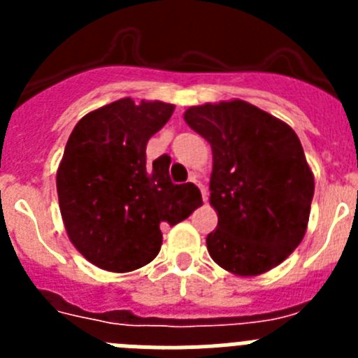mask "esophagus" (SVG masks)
I'll return each instance as SVG.
<instances>
[{
    "instance_id": "34e87169",
    "label": "esophagus",
    "mask_w": 358,
    "mask_h": 358,
    "mask_svg": "<svg viewBox=\"0 0 358 358\" xmlns=\"http://www.w3.org/2000/svg\"><path fill=\"white\" fill-rule=\"evenodd\" d=\"M189 181H192V182H195V185L199 186V189H201V194H202V199H204V201H206V199H208L206 186H204V182H202L201 179H199V176H197V173H192V176H189Z\"/></svg>"
}]
</instances>
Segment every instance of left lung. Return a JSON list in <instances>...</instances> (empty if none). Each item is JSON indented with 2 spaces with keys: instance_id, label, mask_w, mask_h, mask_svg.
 Here are the masks:
<instances>
[{
  "instance_id": "obj_1",
  "label": "left lung",
  "mask_w": 358,
  "mask_h": 358,
  "mask_svg": "<svg viewBox=\"0 0 358 358\" xmlns=\"http://www.w3.org/2000/svg\"><path fill=\"white\" fill-rule=\"evenodd\" d=\"M185 122L213 152L210 204L213 262L236 276L264 274L292 255L306 233L314 173L292 127L243 100L186 109Z\"/></svg>"
}]
</instances>
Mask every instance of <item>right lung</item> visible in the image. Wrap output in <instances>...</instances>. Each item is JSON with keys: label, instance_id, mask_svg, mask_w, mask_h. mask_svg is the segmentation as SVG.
<instances>
[{"label": "right lung", "instance_id": "right-lung-1", "mask_svg": "<svg viewBox=\"0 0 358 358\" xmlns=\"http://www.w3.org/2000/svg\"><path fill=\"white\" fill-rule=\"evenodd\" d=\"M176 107L122 98L94 109L66 143L57 194L66 233L96 267L131 273L150 264L163 242L161 224L176 226L202 204L195 185H173L169 164H147V143Z\"/></svg>", "mask_w": 358, "mask_h": 358}]
</instances>
